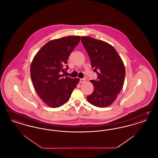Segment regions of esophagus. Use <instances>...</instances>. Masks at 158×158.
I'll list each match as a JSON object with an SVG mask.
<instances>
[{"label": "esophagus", "instance_id": "34e87169", "mask_svg": "<svg viewBox=\"0 0 158 158\" xmlns=\"http://www.w3.org/2000/svg\"><path fill=\"white\" fill-rule=\"evenodd\" d=\"M85 82V79H80V83H83Z\"/></svg>", "mask_w": 158, "mask_h": 158}]
</instances>
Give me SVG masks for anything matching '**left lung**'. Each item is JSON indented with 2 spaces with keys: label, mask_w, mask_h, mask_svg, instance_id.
<instances>
[{
  "label": "left lung",
  "mask_w": 158,
  "mask_h": 158,
  "mask_svg": "<svg viewBox=\"0 0 158 158\" xmlns=\"http://www.w3.org/2000/svg\"><path fill=\"white\" fill-rule=\"evenodd\" d=\"M81 41L90 58L97 80H90L94 91L87 97L92 105L104 108L111 105L122 89L126 75L124 63L113 45L90 37Z\"/></svg>",
  "instance_id": "1"
}]
</instances>
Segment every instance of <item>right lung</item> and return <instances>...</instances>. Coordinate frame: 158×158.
Wrapping results in <instances>:
<instances>
[{"label":"right lung","mask_w":158,"mask_h":158,"mask_svg":"<svg viewBox=\"0 0 158 158\" xmlns=\"http://www.w3.org/2000/svg\"><path fill=\"white\" fill-rule=\"evenodd\" d=\"M81 36L54 39L43 45L35 55L30 67L31 80L38 97L52 108L66 104L79 79L63 77L64 66L78 44ZM67 67H68L67 65Z\"/></svg>","instance_id":"right-lung-1"}]
</instances>
